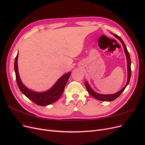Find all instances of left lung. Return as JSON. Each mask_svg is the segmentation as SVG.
I'll return each instance as SVG.
<instances>
[{"instance_id":"1","label":"left lung","mask_w":145,"mask_h":145,"mask_svg":"<svg viewBox=\"0 0 145 145\" xmlns=\"http://www.w3.org/2000/svg\"><path fill=\"white\" fill-rule=\"evenodd\" d=\"M112 34H113V33H112ZM114 36L117 39H118V40H119L120 41V42L121 43L123 46V49H124L125 53L126 55V60H127V68H128V79H127V82L126 83L125 86L123 88L121 89H120L119 91L117 92L116 93L112 94H99V93H96V92H95L93 89V88H92L90 86L89 83H88L87 81H85V86L87 89V91L89 93L90 95H91L93 97H94L97 100H101V101H106V102H111V101H113L115 99H116L118 97H119V95L122 93V92L125 89L126 87L127 86V85H128V83L130 80V78H131V59H130L129 52H128V50H127L126 46L125 44V43L123 42V41L122 40V39L116 34H114Z\"/></svg>"}]
</instances>
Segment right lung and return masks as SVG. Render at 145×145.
<instances>
[{"mask_svg": "<svg viewBox=\"0 0 145 145\" xmlns=\"http://www.w3.org/2000/svg\"><path fill=\"white\" fill-rule=\"evenodd\" d=\"M17 60H18V53L14 61V70L17 85L22 93L29 100H32L34 103L40 106H47L56 102L63 94L65 86L71 72H69L63 75L50 89L39 93L29 89L22 82L18 71Z\"/></svg>", "mask_w": 145, "mask_h": 145, "instance_id": "right-lung-1", "label": "right lung"}]
</instances>
